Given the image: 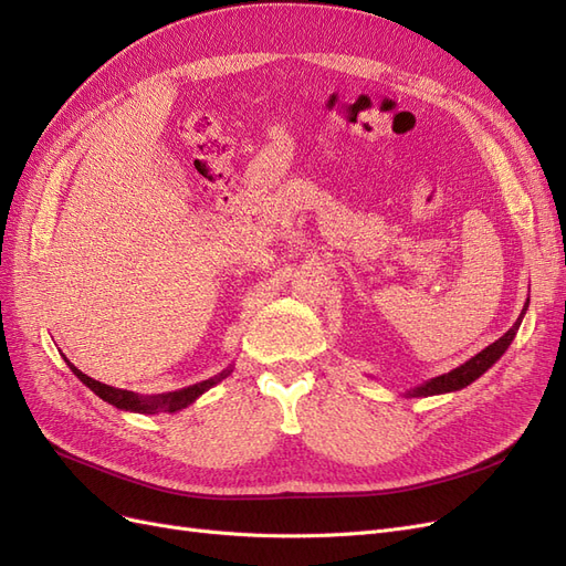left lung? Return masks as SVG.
I'll list each match as a JSON object with an SVG mask.
<instances>
[{
    "label": "left lung",
    "instance_id": "left-lung-1",
    "mask_svg": "<svg viewBox=\"0 0 566 566\" xmlns=\"http://www.w3.org/2000/svg\"><path fill=\"white\" fill-rule=\"evenodd\" d=\"M526 310H528V300H526V304H524V310H522L520 318L515 321V325H512V328H510L503 337L495 339L493 345H489L486 349H482L476 356H472L470 361H465L462 366H458V368H453V370H449V373L439 375V378L427 380V382H422V385H418V387H410V389L406 391V397H434V394H449V391H458V389H462V387L472 385L476 378H482V375H484L495 361H499V358H501V356L507 352V347L512 345V339H515V335H517V331H520V325H522V318H524Z\"/></svg>",
    "mask_w": 566,
    "mask_h": 566
}]
</instances>
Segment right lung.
I'll return each instance as SVG.
<instances>
[{"label":"right lung","mask_w":566,"mask_h":566,"mask_svg":"<svg viewBox=\"0 0 566 566\" xmlns=\"http://www.w3.org/2000/svg\"><path fill=\"white\" fill-rule=\"evenodd\" d=\"M63 356V354H61ZM65 364L71 366V370L77 375L82 385H87L98 399L108 401L111 406L119 408V410H129V413H144V416H156V413H177V410L191 406L198 397H202L205 391H208L210 387H214L217 382H221L224 378H229V375L233 373V366L224 368L219 375H214V378L210 380H202V382H196L191 387H184V389H177V391H167V394H153V397H142V394L136 391H127V389H117V387H111V385H104L98 382L94 378H90V375H84L82 370H77L71 361Z\"/></svg>","instance_id":"add662e5"}]
</instances>
